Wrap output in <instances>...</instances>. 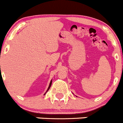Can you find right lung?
<instances>
[{
  "label": "right lung",
  "mask_w": 123,
  "mask_h": 123,
  "mask_svg": "<svg viewBox=\"0 0 123 123\" xmlns=\"http://www.w3.org/2000/svg\"><path fill=\"white\" fill-rule=\"evenodd\" d=\"M52 80H51V81H50V84H49V88H48V89H47V90L46 91V92H47V91H49V89H50V86H51V85H52ZM46 93L44 94H46Z\"/></svg>",
  "instance_id": "add662e5"
}]
</instances>
